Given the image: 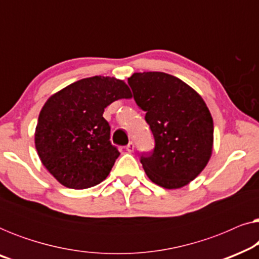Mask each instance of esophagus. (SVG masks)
I'll use <instances>...</instances> for the list:
<instances>
[{
    "instance_id": "esophagus-1",
    "label": "esophagus",
    "mask_w": 259,
    "mask_h": 259,
    "mask_svg": "<svg viewBox=\"0 0 259 259\" xmlns=\"http://www.w3.org/2000/svg\"><path fill=\"white\" fill-rule=\"evenodd\" d=\"M126 150L128 151V152H133V151H134V144L132 143V141H130V143L127 144V146H126Z\"/></svg>"
}]
</instances>
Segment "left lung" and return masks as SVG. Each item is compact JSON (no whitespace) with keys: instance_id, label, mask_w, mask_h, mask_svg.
I'll use <instances>...</instances> for the list:
<instances>
[{"instance_id":"obj_1","label":"left lung","mask_w":259,"mask_h":259,"mask_svg":"<svg viewBox=\"0 0 259 259\" xmlns=\"http://www.w3.org/2000/svg\"><path fill=\"white\" fill-rule=\"evenodd\" d=\"M138 107L154 137V148L140 155L148 178L165 189H180L210 160L213 120L203 98L178 77L162 72L128 77Z\"/></svg>"}]
</instances>
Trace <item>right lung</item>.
<instances>
[{
  "instance_id": "add662e5",
  "label": "right lung",
  "mask_w": 259,
  "mask_h": 259,
  "mask_svg": "<svg viewBox=\"0 0 259 259\" xmlns=\"http://www.w3.org/2000/svg\"><path fill=\"white\" fill-rule=\"evenodd\" d=\"M130 98L122 80L92 76L48 99L38 115L35 147L60 184L83 190L107 178L120 153L109 141L111 126L102 114L113 101Z\"/></svg>"
}]
</instances>
